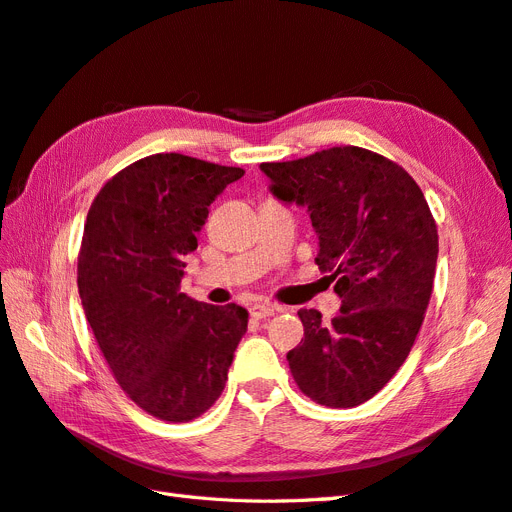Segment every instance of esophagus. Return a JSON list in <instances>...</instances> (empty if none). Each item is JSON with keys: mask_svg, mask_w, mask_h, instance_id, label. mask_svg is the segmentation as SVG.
I'll use <instances>...</instances> for the list:
<instances>
[{"mask_svg": "<svg viewBox=\"0 0 512 512\" xmlns=\"http://www.w3.org/2000/svg\"><path fill=\"white\" fill-rule=\"evenodd\" d=\"M282 309L284 307H277V305H271V303H258V305L250 307V316L256 318V320H262V318L273 316L275 312H282Z\"/></svg>", "mask_w": 512, "mask_h": 512, "instance_id": "1", "label": "esophagus"}]
</instances>
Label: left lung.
I'll return each instance as SVG.
<instances>
[{"mask_svg": "<svg viewBox=\"0 0 512 512\" xmlns=\"http://www.w3.org/2000/svg\"><path fill=\"white\" fill-rule=\"evenodd\" d=\"M260 168L277 198L307 207L316 265L342 297L329 324L316 309H299L303 339L286 354L290 374L320 406H361L397 374L421 331L436 275V220L406 170L363 147Z\"/></svg>", "mask_w": 512, "mask_h": 512, "instance_id": "left-lung-1", "label": "left lung"}]
</instances>
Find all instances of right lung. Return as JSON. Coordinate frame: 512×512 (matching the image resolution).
<instances>
[{
	"mask_svg": "<svg viewBox=\"0 0 512 512\" xmlns=\"http://www.w3.org/2000/svg\"><path fill=\"white\" fill-rule=\"evenodd\" d=\"M245 170L153 153L108 179L89 207L76 284L108 369L134 404L190 423L224 391L247 312L181 292L209 205Z\"/></svg>",
	"mask_w": 512,
	"mask_h": 512,
	"instance_id": "1",
	"label": "right lung"
}]
</instances>
